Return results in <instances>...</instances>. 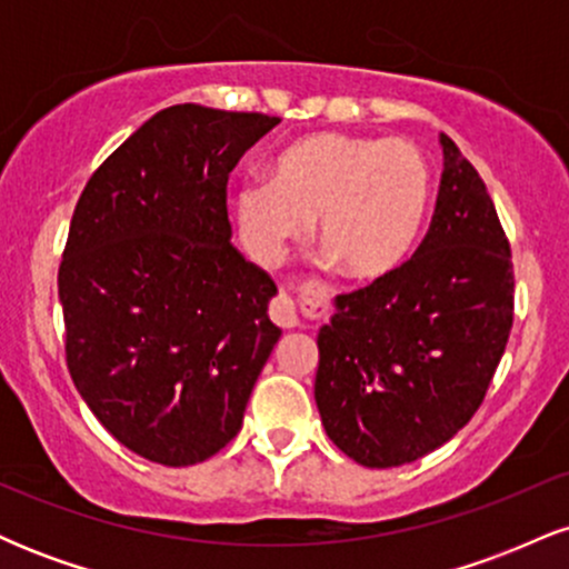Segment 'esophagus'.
Segmentation results:
<instances>
[{"mask_svg": "<svg viewBox=\"0 0 569 569\" xmlns=\"http://www.w3.org/2000/svg\"><path fill=\"white\" fill-rule=\"evenodd\" d=\"M270 316L272 321L278 326H283V329H297V326H302V318H299V307L289 293H278L276 302L270 307Z\"/></svg>", "mask_w": 569, "mask_h": 569, "instance_id": "1", "label": "esophagus"}]
</instances>
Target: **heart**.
<instances>
[{"label": "heart", "mask_w": 569, "mask_h": 569, "mask_svg": "<svg viewBox=\"0 0 569 569\" xmlns=\"http://www.w3.org/2000/svg\"><path fill=\"white\" fill-rule=\"evenodd\" d=\"M430 206V168L403 139L310 133L272 162L270 181H248L232 198L240 243L259 264L318 221V243L345 278L377 280L398 270Z\"/></svg>", "instance_id": "1"}]
</instances>
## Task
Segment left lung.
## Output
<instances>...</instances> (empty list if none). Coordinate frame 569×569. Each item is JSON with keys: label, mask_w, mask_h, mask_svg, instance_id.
<instances>
[{"label": "left lung", "mask_w": 569, "mask_h": 569, "mask_svg": "<svg viewBox=\"0 0 569 569\" xmlns=\"http://www.w3.org/2000/svg\"><path fill=\"white\" fill-rule=\"evenodd\" d=\"M430 230L415 257L337 297L318 331L316 403L367 468L420 460L481 407L513 323V264L495 202L449 136Z\"/></svg>", "instance_id": "obj_1"}]
</instances>
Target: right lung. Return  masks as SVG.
Returning a JSON list of instances; mask_svg holds the SVG:
<instances>
[{"mask_svg":"<svg viewBox=\"0 0 569 569\" xmlns=\"http://www.w3.org/2000/svg\"><path fill=\"white\" fill-rule=\"evenodd\" d=\"M278 117L176 103L90 176L58 270L69 375L130 452L184 468L234 439L278 345V286L232 246L227 179Z\"/></svg>","mask_w":569,"mask_h":569,"instance_id":"right-lung-1","label":"right lung"}]
</instances>
